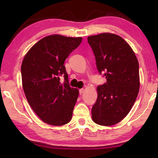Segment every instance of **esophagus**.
Segmentation results:
<instances>
[{
    "instance_id": "1",
    "label": "esophagus",
    "mask_w": 158,
    "mask_h": 158,
    "mask_svg": "<svg viewBox=\"0 0 158 158\" xmlns=\"http://www.w3.org/2000/svg\"><path fill=\"white\" fill-rule=\"evenodd\" d=\"M84 92V89H79V94L80 95H81Z\"/></svg>"
}]
</instances>
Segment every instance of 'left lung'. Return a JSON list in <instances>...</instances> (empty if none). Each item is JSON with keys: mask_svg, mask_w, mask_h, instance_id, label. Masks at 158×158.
I'll list each match as a JSON object with an SVG mask.
<instances>
[{"mask_svg": "<svg viewBox=\"0 0 158 158\" xmlns=\"http://www.w3.org/2000/svg\"><path fill=\"white\" fill-rule=\"evenodd\" d=\"M96 66L106 82L98 85V99L92 107L95 123H118L132 109L139 90V69L130 46L117 35L104 33L88 37Z\"/></svg>", "mask_w": 158, "mask_h": 158, "instance_id": "1", "label": "left lung"}]
</instances>
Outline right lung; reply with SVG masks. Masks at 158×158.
<instances>
[{"mask_svg": "<svg viewBox=\"0 0 158 158\" xmlns=\"http://www.w3.org/2000/svg\"><path fill=\"white\" fill-rule=\"evenodd\" d=\"M82 37L52 35L32 47L21 64L23 89L29 105L42 121L60 126L68 123L79 96L70 87L64 63ZM63 75L64 81L60 77Z\"/></svg>", "mask_w": 158, "mask_h": 158, "instance_id": "add662e5", "label": "right lung"}]
</instances>
